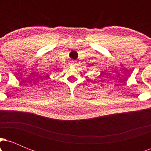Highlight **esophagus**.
I'll return each instance as SVG.
<instances>
[{
    "mask_svg": "<svg viewBox=\"0 0 151 151\" xmlns=\"http://www.w3.org/2000/svg\"><path fill=\"white\" fill-rule=\"evenodd\" d=\"M71 65H73V66H75L77 65V62H76L75 60H72V62H71Z\"/></svg>",
    "mask_w": 151,
    "mask_h": 151,
    "instance_id": "esophagus-1",
    "label": "esophagus"
}]
</instances>
